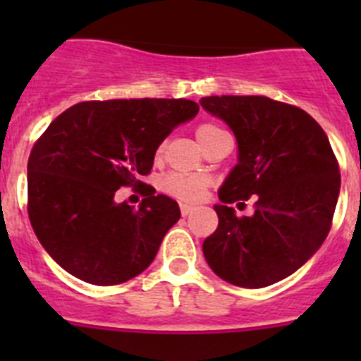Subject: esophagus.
Listing matches in <instances>:
<instances>
[{"mask_svg": "<svg viewBox=\"0 0 361 361\" xmlns=\"http://www.w3.org/2000/svg\"><path fill=\"white\" fill-rule=\"evenodd\" d=\"M193 206H190V204H180V213H183V216H188L191 212H193Z\"/></svg>", "mask_w": 361, "mask_h": 361, "instance_id": "obj_1", "label": "esophagus"}]
</instances>
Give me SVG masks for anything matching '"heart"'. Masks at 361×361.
Listing matches in <instances>:
<instances>
[{
	"instance_id": "heart-1",
	"label": "heart",
	"mask_w": 361,
	"mask_h": 361,
	"mask_svg": "<svg viewBox=\"0 0 361 361\" xmlns=\"http://www.w3.org/2000/svg\"><path fill=\"white\" fill-rule=\"evenodd\" d=\"M224 130L213 123H202L199 124L195 130L197 141L200 142L202 148H206L209 142L215 141L216 137L224 135ZM162 149H164V145H161L157 148V157L162 153ZM209 183H212V180H209L208 177H204V175L170 173L162 178L161 186L168 195L175 197V199L186 200V202H197V200H200L204 197Z\"/></svg>"
}]
</instances>
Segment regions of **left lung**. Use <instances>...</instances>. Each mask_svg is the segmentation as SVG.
Wrapping results in <instances>:
<instances>
[{"instance_id": "left-lung-1", "label": "left lung", "mask_w": 361, "mask_h": 361, "mask_svg": "<svg viewBox=\"0 0 361 361\" xmlns=\"http://www.w3.org/2000/svg\"><path fill=\"white\" fill-rule=\"evenodd\" d=\"M204 110L228 123L238 164L220 188L219 226L202 244L216 276L257 289L286 279L324 244L340 193V166L320 124L264 95H212ZM255 195V213L228 208Z\"/></svg>"}]
</instances>
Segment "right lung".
I'll return each mask as SVG.
<instances>
[{
    "label": "right lung",
    "instance_id": "add662e5",
    "mask_svg": "<svg viewBox=\"0 0 361 361\" xmlns=\"http://www.w3.org/2000/svg\"><path fill=\"white\" fill-rule=\"evenodd\" d=\"M197 111L190 99H110L73 104L50 123L28 157L27 209L63 269L117 286L153 262L180 209L139 178L166 135ZM119 187H139L142 206L117 204Z\"/></svg>",
    "mask_w": 361,
    "mask_h": 361
}]
</instances>
